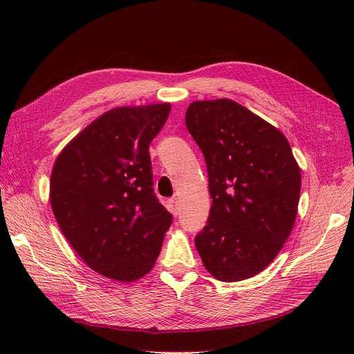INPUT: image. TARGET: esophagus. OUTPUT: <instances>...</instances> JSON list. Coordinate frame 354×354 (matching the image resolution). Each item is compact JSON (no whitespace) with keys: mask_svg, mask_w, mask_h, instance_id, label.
<instances>
[{"mask_svg":"<svg viewBox=\"0 0 354 354\" xmlns=\"http://www.w3.org/2000/svg\"><path fill=\"white\" fill-rule=\"evenodd\" d=\"M167 209H169V212L174 215V216H178L179 215V202L176 198H172L167 201Z\"/></svg>","mask_w":354,"mask_h":354,"instance_id":"34e87169","label":"esophagus"}]
</instances>
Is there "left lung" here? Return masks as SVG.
Wrapping results in <instances>:
<instances>
[{"label":"left lung","instance_id":"1","mask_svg":"<svg viewBox=\"0 0 354 354\" xmlns=\"http://www.w3.org/2000/svg\"><path fill=\"white\" fill-rule=\"evenodd\" d=\"M185 123L205 156L212 198L196 250L216 280H247L274 261L291 234L300 166L280 130L231 99L191 103Z\"/></svg>","mask_w":354,"mask_h":354}]
</instances>
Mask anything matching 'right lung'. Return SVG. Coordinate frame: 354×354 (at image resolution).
<instances>
[{
	"instance_id": "1",
	"label": "right lung",
	"mask_w": 354,
	"mask_h": 354,
	"mask_svg": "<svg viewBox=\"0 0 354 354\" xmlns=\"http://www.w3.org/2000/svg\"><path fill=\"white\" fill-rule=\"evenodd\" d=\"M169 111V103L111 109L54 162L55 221L83 261L110 280L132 283L151 271L172 224L153 192L149 156Z\"/></svg>"
}]
</instances>
